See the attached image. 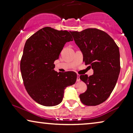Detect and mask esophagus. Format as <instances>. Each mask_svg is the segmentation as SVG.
I'll return each instance as SVG.
<instances>
[{"instance_id":"1","label":"esophagus","mask_w":133,"mask_h":133,"mask_svg":"<svg viewBox=\"0 0 133 133\" xmlns=\"http://www.w3.org/2000/svg\"><path fill=\"white\" fill-rule=\"evenodd\" d=\"M77 82H80V81H81V79H80V76L79 75V74H77Z\"/></svg>"}]
</instances>
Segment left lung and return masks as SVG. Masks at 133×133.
<instances>
[{"label": "left lung", "mask_w": 133, "mask_h": 133, "mask_svg": "<svg viewBox=\"0 0 133 133\" xmlns=\"http://www.w3.org/2000/svg\"><path fill=\"white\" fill-rule=\"evenodd\" d=\"M76 45L83 54L85 65H90L92 75H81L87 90L79 95L82 103L96 106L110 97L117 83L121 70L119 49L114 40L103 31L88 28L71 31Z\"/></svg>", "instance_id": "8db88e82"}]
</instances>
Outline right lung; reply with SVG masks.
<instances>
[{
	"mask_svg": "<svg viewBox=\"0 0 133 133\" xmlns=\"http://www.w3.org/2000/svg\"><path fill=\"white\" fill-rule=\"evenodd\" d=\"M67 31L45 27L29 37L21 61V71L27 92L36 102L46 107L62 101L66 87L75 83V72H57L54 61L67 42L72 41Z\"/></svg>",
	"mask_w": 133,
	"mask_h": 133,
	"instance_id": "1",
	"label": "right lung"
}]
</instances>
